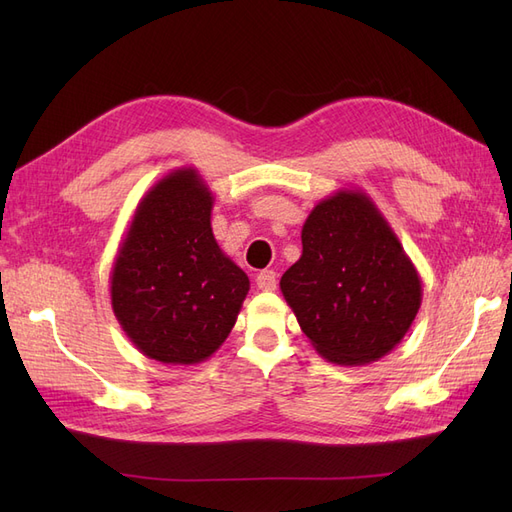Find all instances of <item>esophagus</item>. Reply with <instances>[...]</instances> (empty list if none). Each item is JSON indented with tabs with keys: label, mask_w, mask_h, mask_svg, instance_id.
Listing matches in <instances>:
<instances>
[{
	"label": "esophagus",
	"mask_w": 512,
	"mask_h": 512,
	"mask_svg": "<svg viewBox=\"0 0 512 512\" xmlns=\"http://www.w3.org/2000/svg\"><path fill=\"white\" fill-rule=\"evenodd\" d=\"M256 286H258L260 290H267V292L275 290V286H277V275H275V271H260V273L256 275Z\"/></svg>",
	"instance_id": "34e87169"
}]
</instances>
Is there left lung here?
<instances>
[{
    "label": "left lung",
    "mask_w": 512,
    "mask_h": 512,
    "mask_svg": "<svg viewBox=\"0 0 512 512\" xmlns=\"http://www.w3.org/2000/svg\"><path fill=\"white\" fill-rule=\"evenodd\" d=\"M303 254L280 288L324 359L367 365L389 354L418 314L423 286L389 222L363 190H337L307 215Z\"/></svg>",
    "instance_id": "obj_1"
}]
</instances>
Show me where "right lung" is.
Returning a JSON list of instances; mask_svg holds the SVG:
<instances>
[{
  "mask_svg": "<svg viewBox=\"0 0 512 512\" xmlns=\"http://www.w3.org/2000/svg\"><path fill=\"white\" fill-rule=\"evenodd\" d=\"M211 209L198 170H173L141 198L113 262L115 318L138 350L166 365L209 359L250 290L213 237Z\"/></svg>",
  "mask_w": 512,
  "mask_h": 512,
  "instance_id": "right-lung-1",
  "label": "right lung"
}]
</instances>
